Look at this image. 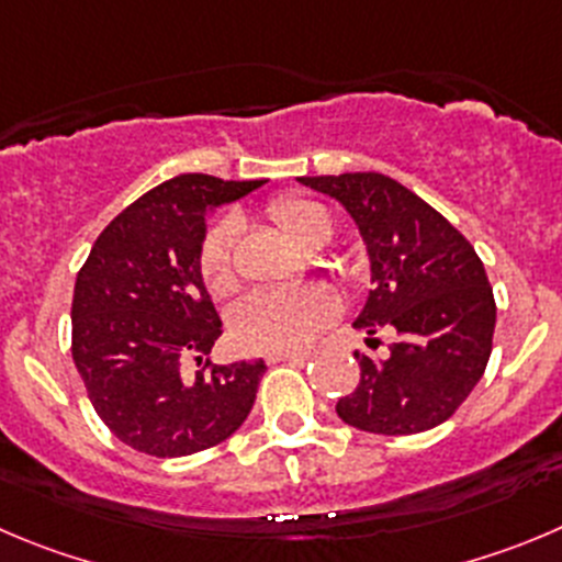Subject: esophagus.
<instances>
[{"label": "esophagus", "instance_id": "1", "mask_svg": "<svg viewBox=\"0 0 562 562\" xmlns=\"http://www.w3.org/2000/svg\"><path fill=\"white\" fill-rule=\"evenodd\" d=\"M311 358V352H282V355H269V363H305Z\"/></svg>", "mask_w": 562, "mask_h": 562}]
</instances>
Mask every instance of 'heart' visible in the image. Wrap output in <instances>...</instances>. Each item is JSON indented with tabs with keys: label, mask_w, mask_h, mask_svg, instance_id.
I'll use <instances>...</instances> for the list:
<instances>
[{
	"label": "heart",
	"mask_w": 562,
	"mask_h": 562,
	"mask_svg": "<svg viewBox=\"0 0 562 562\" xmlns=\"http://www.w3.org/2000/svg\"><path fill=\"white\" fill-rule=\"evenodd\" d=\"M269 218L305 249H318L333 238V216L316 199L285 193L269 202ZM235 218H218L199 246V277L213 296H224L238 282L235 271ZM335 316V302L322 288L255 291L238 299L229 311V333L246 352L282 355L305 349L318 329Z\"/></svg>",
	"instance_id": "1"
}]
</instances>
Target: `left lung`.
<instances>
[{"instance_id": "obj_1", "label": "left lung", "mask_w": 562, "mask_h": 562, "mask_svg": "<svg viewBox=\"0 0 562 562\" xmlns=\"http://www.w3.org/2000/svg\"><path fill=\"white\" fill-rule=\"evenodd\" d=\"M338 199L366 240L371 282L355 327L393 329L385 358L355 352L360 382L335 411L374 435H416L454 416L494 346L496 302L474 246L422 196L376 171L299 177ZM380 346V338L366 340Z\"/></svg>"}]
</instances>
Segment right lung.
Masks as SVG:
<instances>
[{
	"label": "right lung",
	"instance_id": "add662e5",
	"mask_svg": "<svg viewBox=\"0 0 562 562\" xmlns=\"http://www.w3.org/2000/svg\"><path fill=\"white\" fill-rule=\"evenodd\" d=\"M263 180L180 175L124 207L93 244L71 302V358L115 438L151 458L227 440L249 416L263 360L213 366L222 318L199 277L204 224ZM188 359L203 369L191 378Z\"/></svg>",
	"mask_w": 562,
	"mask_h": 562
}]
</instances>
